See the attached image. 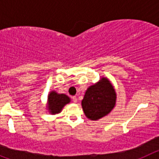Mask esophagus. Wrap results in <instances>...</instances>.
I'll list each match as a JSON object with an SVG mask.
<instances>
[{"instance_id":"34e87169","label":"esophagus","mask_w":159,"mask_h":159,"mask_svg":"<svg viewBox=\"0 0 159 159\" xmlns=\"http://www.w3.org/2000/svg\"><path fill=\"white\" fill-rule=\"evenodd\" d=\"M72 100L74 102H77V98L76 96H72Z\"/></svg>"}]
</instances>
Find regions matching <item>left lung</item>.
<instances>
[{"label":"left lung","instance_id":"left-lung-1","mask_svg":"<svg viewBox=\"0 0 159 159\" xmlns=\"http://www.w3.org/2000/svg\"><path fill=\"white\" fill-rule=\"evenodd\" d=\"M116 94L107 79L88 88L82 100L85 116L92 120H97L110 113L116 105Z\"/></svg>","mask_w":159,"mask_h":159}]
</instances>
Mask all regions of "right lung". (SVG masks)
<instances>
[{
  "instance_id": "1",
  "label": "right lung",
  "mask_w": 159,
  "mask_h": 159,
  "mask_svg": "<svg viewBox=\"0 0 159 159\" xmlns=\"http://www.w3.org/2000/svg\"><path fill=\"white\" fill-rule=\"evenodd\" d=\"M70 102V98L64 94H58L56 92H52L48 95V109L52 114L59 113L62 110L64 105Z\"/></svg>"
}]
</instances>
